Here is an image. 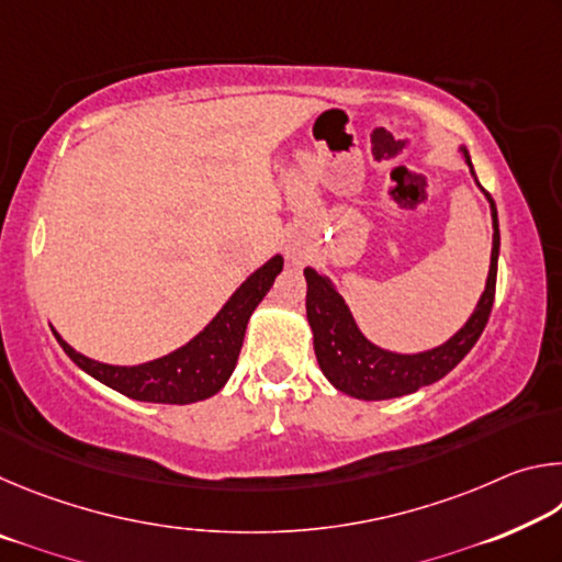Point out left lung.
I'll list each match as a JSON object with an SVG mask.
<instances>
[{"mask_svg": "<svg viewBox=\"0 0 562 562\" xmlns=\"http://www.w3.org/2000/svg\"><path fill=\"white\" fill-rule=\"evenodd\" d=\"M465 164L471 166L469 150L463 148ZM473 173V166H471ZM475 176V173H473ZM479 183V180H475ZM493 217V250L491 270L479 304H475L469 322L443 341L441 347L418 355H394V351L379 349L364 335H361L349 307L341 294L331 288V282L317 270L307 268V319L315 335V355L319 369L325 372L335 389L364 402H382V398H396L414 394L416 389L439 382L459 361L469 355L481 331L486 329L491 317L493 297H496V274H498V213L493 198L486 193Z\"/></svg>", "mask_w": 562, "mask_h": 562, "instance_id": "left-lung-1", "label": "left lung"}]
</instances>
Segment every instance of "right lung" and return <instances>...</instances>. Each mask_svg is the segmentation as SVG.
I'll return each mask as SVG.
<instances>
[{"label":"right lung","mask_w":562,"mask_h":562,"mask_svg":"<svg viewBox=\"0 0 562 562\" xmlns=\"http://www.w3.org/2000/svg\"><path fill=\"white\" fill-rule=\"evenodd\" d=\"M280 272L282 258L274 255L235 290L233 297L225 302V307L217 312L201 335L190 339L186 347L138 367H113L93 361L71 349L56 331L54 335L74 364H79L83 372L99 379L101 384L116 389L123 396L156 404L203 402V398L221 392L231 379L243 349L247 319L265 294L270 292Z\"/></svg>","instance_id":"1"}]
</instances>
